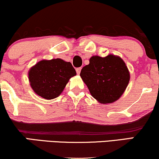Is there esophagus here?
<instances>
[{
  "mask_svg": "<svg viewBox=\"0 0 159 159\" xmlns=\"http://www.w3.org/2000/svg\"><path fill=\"white\" fill-rule=\"evenodd\" d=\"M81 67L76 68V72H77L78 75L80 74V72H81Z\"/></svg>",
  "mask_w": 159,
  "mask_h": 159,
  "instance_id": "1",
  "label": "esophagus"
}]
</instances>
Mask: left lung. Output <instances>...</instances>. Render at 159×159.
Wrapping results in <instances>:
<instances>
[{"label":"left lung","instance_id":"1","mask_svg":"<svg viewBox=\"0 0 159 159\" xmlns=\"http://www.w3.org/2000/svg\"><path fill=\"white\" fill-rule=\"evenodd\" d=\"M80 76L92 96L101 104L117 101L125 91L130 78L124 61L113 55L104 58L91 57L89 64L82 68Z\"/></svg>","mask_w":159,"mask_h":159}]
</instances>
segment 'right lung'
<instances>
[{"instance_id": "obj_1", "label": "right lung", "mask_w": 159, "mask_h": 159, "mask_svg": "<svg viewBox=\"0 0 159 159\" xmlns=\"http://www.w3.org/2000/svg\"><path fill=\"white\" fill-rule=\"evenodd\" d=\"M75 75L70 62L61 58L42 60L30 69L29 80L36 94L50 100L61 95L70 78Z\"/></svg>"}]
</instances>
